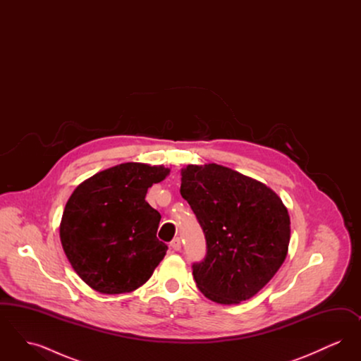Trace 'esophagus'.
Listing matches in <instances>:
<instances>
[{
    "mask_svg": "<svg viewBox=\"0 0 361 361\" xmlns=\"http://www.w3.org/2000/svg\"><path fill=\"white\" fill-rule=\"evenodd\" d=\"M171 249L176 250V252H178L181 249V240H180V238H174L171 242Z\"/></svg>",
    "mask_w": 361,
    "mask_h": 361,
    "instance_id": "obj_1",
    "label": "esophagus"
}]
</instances>
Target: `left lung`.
Listing matches in <instances>:
<instances>
[{
  "mask_svg": "<svg viewBox=\"0 0 361 361\" xmlns=\"http://www.w3.org/2000/svg\"><path fill=\"white\" fill-rule=\"evenodd\" d=\"M180 192L206 237V257L192 265L197 288L221 305L255 296L287 257L291 222L281 199L216 164L184 168Z\"/></svg>",
  "mask_w": 361,
  "mask_h": 361,
  "instance_id": "1",
  "label": "left lung"
}]
</instances>
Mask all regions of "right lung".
<instances>
[{"mask_svg": "<svg viewBox=\"0 0 361 361\" xmlns=\"http://www.w3.org/2000/svg\"><path fill=\"white\" fill-rule=\"evenodd\" d=\"M169 172L126 162L96 173L71 193L61 242L73 269L94 291H134L165 257L168 246L157 238L161 215L145 197Z\"/></svg>", "mask_w": 361, "mask_h": 361, "instance_id": "1", "label": "right lung"}]
</instances>
